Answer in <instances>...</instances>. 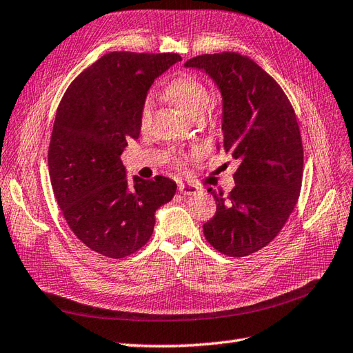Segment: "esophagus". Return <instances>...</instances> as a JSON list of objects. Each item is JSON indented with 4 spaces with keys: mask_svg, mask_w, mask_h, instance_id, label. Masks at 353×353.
<instances>
[{
    "mask_svg": "<svg viewBox=\"0 0 353 353\" xmlns=\"http://www.w3.org/2000/svg\"><path fill=\"white\" fill-rule=\"evenodd\" d=\"M198 191V189L192 185H185V183H179V192L182 195H192Z\"/></svg>",
    "mask_w": 353,
    "mask_h": 353,
    "instance_id": "esophagus-1",
    "label": "esophagus"
}]
</instances>
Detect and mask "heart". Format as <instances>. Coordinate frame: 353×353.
Returning a JSON list of instances; mask_svg holds the SVG:
<instances>
[{"mask_svg":"<svg viewBox=\"0 0 353 353\" xmlns=\"http://www.w3.org/2000/svg\"><path fill=\"white\" fill-rule=\"evenodd\" d=\"M165 97L174 103V105L189 119L195 116H201L210 101V92L207 86L194 76L182 74L170 80L165 86ZM152 101L150 98L144 99L141 105L140 123L146 126L150 117Z\"/></svg>","mask_w":353,"mask_h":353,"instance_id":"obj_1","label":"heart"}]
</instances>
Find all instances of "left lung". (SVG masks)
I'll list each match as a JSON object with an SVG mask.
<instances>
[{"mask_svg": "<svg viewBox=\"0 0 353 353\" xmlns=\"http://www.w3.org/2000/svg\"><path fill=\"white\" fill-rule=\"evenodd\" d=\"M185 67L204 70L223 99L219 152L239 161L230 194L209 192L216 213L204 237L221 254L243 258L273 241L294 212L303 182V141L292 104L256 62L236 52L200 55Z\"/></svg>", "mask_w": 353, "mask_h": 353, "instance_id": "left-lung-1", "label": "left lung"}]
</instances>
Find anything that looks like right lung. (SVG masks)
Segmentation results:
<instances>
[{
	"mask_svg": "<svg viewBox=\"0 0 353 353\" xmlns=\"http://www.w3.org/2000/svg\"><path fill=\"white\" fill-rule=\"evenodd\" d=\"M177 53L110 52L82 71L58 105L48 153L53 194L74 236L97 254L121 259L152 237L155 212L176 182L126 180L121 155L139 139L141 105Z\"/></svg>",
	"mask_w": 353,
	"mask_h": 353,
	"instance_id": "right-lung-1",
	"label": "right lung"
}]
</instances>
